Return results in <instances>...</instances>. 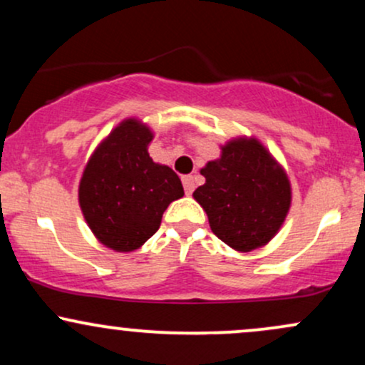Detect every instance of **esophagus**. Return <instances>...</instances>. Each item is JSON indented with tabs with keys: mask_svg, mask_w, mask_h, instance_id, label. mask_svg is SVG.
Here are the masks:
<instances>
[{
	"mask_svg": "<svg viewBox=\"0 0 365 365\" xmlns=\"http://www.w3.org/2000/svg\"><path fill=\"white\" fill-rule=\"evenodd\" d=\"M182 183H183V188H185V194H192L195 188V178L192 177V175H185V177H182Z\"/></svg>",
	"mask_w": 365,
	"mask_h": 365,
	"instance_id": "obj_1",
	"label": "esophagus"
}]
</instances>
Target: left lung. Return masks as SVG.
<instances>
[{
  "mask_svg": "<svg viewBox=\"0 0 365 365\" xmlns=\"http://www.w3.org/2000/svg\"><path fill=\"white\" fill-rule=\"evenodd\" d=\"M206 183L194 199L207 212L212 233L240 252L266 245L290 207L284 171L257 140H233L200 170Z\"/></svg>",
  "mask_w": 365,
  "mask_h": 365,
  "instance_id": "8db88e82",
  "label": "left lung"
}]
</instances>
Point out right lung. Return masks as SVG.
Listing matches in <instances>:
<instances>
[{
    "label": "right lung",
    "instance_id": "obj_1",
    "mask_svg": "<svg viewBox=\"0 0 365 365\" xmlns=\"http://www.w3.org/2000/svg\"><path fill=\"white\" fill-rule=\"evenodd\" d=\"M153 133L127 120L110 133L87 163L78 200L94 235L116 252L149 240L170 202L183 195L178 175L148 154Z\"/></svg>",
    "mask_w": 365,
    "mask_h": 365
}]
</instances>
